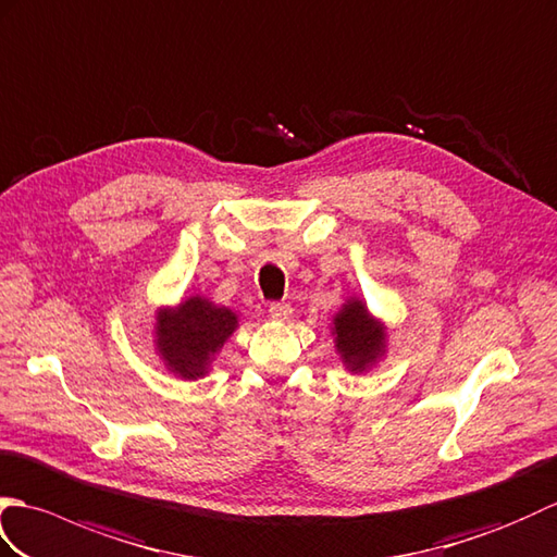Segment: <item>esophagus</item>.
Wrapping results in <instances>:
<instances>
[{
    "instance_id": "1",
    "label": "esophagus",
    "mask_w": 557,
    "mask_h": 557,
    "mask_svg": "<svg viewBox=\"0 0 557 557\" xmlns=\"http://www.w3.org/2000/svg\"><path fill=\"white\" fill-rule=\"evenodd\" d=\"M269 314H271V319L288 321L290 314H293V307L288 302H271L269 305Z\"/></svg>"
}]
</instances>
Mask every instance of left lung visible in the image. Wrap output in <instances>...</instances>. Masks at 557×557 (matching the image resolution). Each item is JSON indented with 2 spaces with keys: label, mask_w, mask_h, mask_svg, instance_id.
<instances>
[{
  "label": "left lung",
  "mask_w": 557,
  "mask_h": 557,
  "mask_svg": "<svg viewBox=\"0 0 557 557\" xmlns=\"http://www.w3.org/2000/svg\"><path fill=\"white\" fill-rule=\"evenodd\" d=\"M333 341L345 369L362 374L386 355V329L379 319L369 314L367 305L350 298L333 317Z\"/></svg>",
  "instance_id": "obj_1"
}]
</instances>
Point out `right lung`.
Instances as JSON below:
<instances>
[{"mask_svg": "<svg viewBox=\"0 0 557 557\" xmlns=\"http://www.w3.org/2000/svg\"><path fill=\"white\" fill-rule=\"evenodd\" d=\"M236 329V312L202 295H190L174 310H159L154 324L157 352L169 372L188 381L200 379Z\"/></svg>", "mask_w": 557, "mask_h": 557, "instance_id": "1", "label": "right lung"}]
</instances>
